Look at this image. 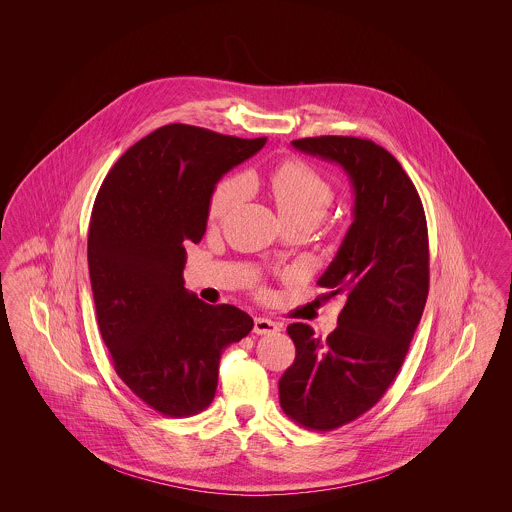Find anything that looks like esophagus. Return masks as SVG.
Wrapping results in <instances>:
<instances>
[{"label":"esophagus","instance_id":"1","mask_svg":"<svg viewBox=\"0 0 512 512\" xmlns=\"http://www.w3.org/2000/svg\"><path fill=\"white\" fill-rule=\"evenodd\" d=\"M253 332L259 336H267V334H276L280 332V326L276 322H272L270 318H255V326Z\"/></svg>","mask_w":512,"mask_h":512}]
</instances>
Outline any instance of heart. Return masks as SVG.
I'll use <instances>...</instances> for the list:
<instances>
[{
    "instance_id": "b5f03b06",
    "label": "heart",
    "mask_w": 512,
    "mask_h": 512,
    "mask_svg": "<svg viewBox=\"0 0 512 512\" xmlns=\"http://www.w3.org/2000/svg\"><path fill=\"white\" fill-rule=\"evenodd\" d=\"M268 188L284 222L317 226L334 203V184L303 159H286L268 174ZM247 195L242 176L219 180L209 197V217L224 219Z\"/></svg>"
}]
</instances>
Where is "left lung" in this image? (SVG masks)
I'll use <instances>...</instances> for the list:
<instances>
[{"label":"left lung","mask_w":512,"mask_h":512,"mask_svg":"<svg viewBox=\"0 0 512 512\" xmlns=\"http://www.w3.org/2000/svg\"><path fill=\"white\" fill-rule=\"evenodd\" d=\"M293 147L347 172L353 224L317 284L345 301L338 328L318 338L295 322V361L278 382L280 405L295 424L328 432L372 409L403 365L430 288L426 215L399 161L372 140L317 136Z\"/></svg>","instance_id":"obj_1"}]
</instances>
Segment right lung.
<instances>
[{
    "label": "right lung",
    "instance_id": "right-lung-1",
    "mask_svg": "<svg viewBox=\"0 0 512 512\" xmlns=\"http://www.w3.org/2000/svg\"><path fill=\"white\" fill-rule=\"evenodd\" d=\"M265 142L167 124L130 147L99 188L88 232L99 332L119 378L157 413L207 409L222 349L253 328L238 307L188 293L182 270L220 176Z\"/></svg>",
    "mask_w": 512,
    "mask_h": 512
}]
</instances>
